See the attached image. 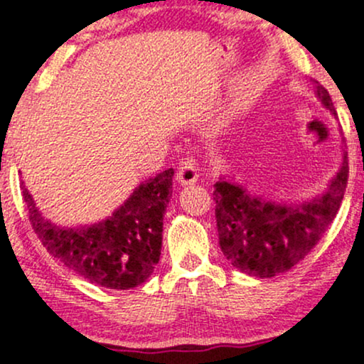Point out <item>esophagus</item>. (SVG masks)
I'll use <instances>...</instances> for the list:
<instances>
[{
  "label": "esophagus",
  "instance_id": "esophagus-1",
  "mask_svg": "<svg viewBox=\"0 0 364 364\" xmlns=\"http://www.w3.org/2000/svg\"><path fill=\"white\" fill-rule=\"evenodd\" d=\"M178 183L181 186H191L198 181V171H196V166L193 161H186L183 162L181 168H179L178 174H176Z\"/></svg>",
  "mask_w": 364,
  "mask_h": 364
}]
</instances>
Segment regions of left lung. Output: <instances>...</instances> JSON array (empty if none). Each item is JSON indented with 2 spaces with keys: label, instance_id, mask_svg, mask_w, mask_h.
Wrapping results in <instances>:
<instances>
[{
  "label": "left lung",
  "instance_id": "1",
  "mask_svg": "<svg viewBox=\"0 0 364 364\" xmlns=\"http://www.w3.org/2000/svg\"><path fill=\"white\" fill-rule=\"evenodd\" d=\"M315 97L337 118L325 87L310 80ZM348 152L341 139V164L320 193L287 202L255 195L232 176L214 185L215 223L224 257L240 272L270 279L287 272L315 248L339 212L348 186Z\"/></svg>",
  "mask_w": 364,
  "mask_h": 364
}]
</instances>
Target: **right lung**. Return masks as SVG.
<instances>
[{
    "label": "right lung",
    "instance_id": "add662e5",
    "mask_svg": "<svg viewBox=\"0 0 364 364\" xmlns=\"http://www.w3.org/2000/svg\"><path fill=\"white\" fill-rule=\"evenodd\" d=\"M173 176L174 171L166 169L145 179L111 215L85 225L54 224L25 186L22 195L32 228L49 255L92 284L124 291L147 281L161 258Z\"/></svg>",
    "mask_w": 364,
    "mask_h": 364
}]
</instances>
